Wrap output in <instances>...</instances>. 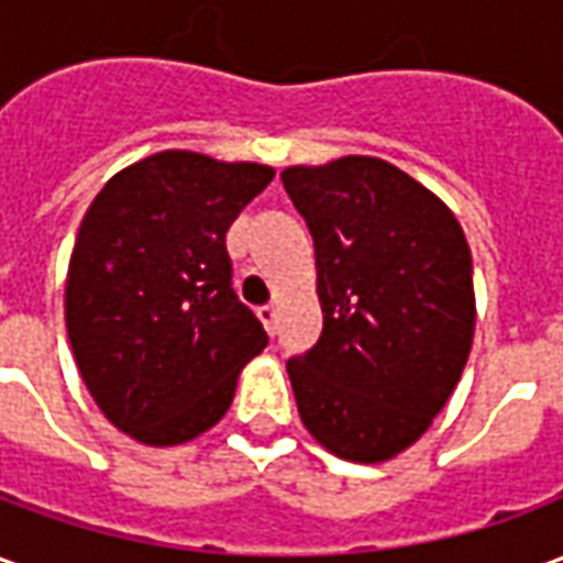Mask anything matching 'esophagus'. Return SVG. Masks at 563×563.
<instances>
[{"label": "esophagus", "instance_id": "obj_1", "mask_svg": "<svg viewBox=\"0 0 563 563\" xmlns=\"http://www.w3.org/2000/svg\"><path fill=\"white\" fill-rule=\"evenodd\" d=\"M258 319H262V325H265L268 334H277V307L274 305L258 307Z\"/></svg>", "mask_w": 563, "mask_h": 563}]
</instances>
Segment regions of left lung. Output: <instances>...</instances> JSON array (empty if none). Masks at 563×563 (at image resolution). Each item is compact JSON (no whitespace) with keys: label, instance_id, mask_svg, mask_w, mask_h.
Wrapping results in <instances>:
<instances>
[{"label":"left lung","instance_id":"left-lung-1","mask_svg":"<svg viewBox=\"0 0 563 563\" xmlns=\"http://www.w3.org/2000/svg\"><path fill=\"white\" fill-rule=\"evenodd\" d=\"M280 180L313 234L322 305L319 341L286 362L301 422L338 459H395L471 355L467 238L431 189L374 156L295 165Z\"/></svg>","mask_w":563,"mask_h":563}]
</instances>
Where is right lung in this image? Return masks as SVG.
Returning <instances> with one entry per match:
<instances>
[{
	"label": "right lung",
	"instance_id": "obj_1",
	"mask_svg": "<svg viewBox=\"0 0 563 563\" xmlns=\"http://www.w3.org/2000/svg\"><path fill=\"white\" fill-rule=\"evenodd\" d=\"M274 180L256 162L165 150L114 174L80 222L66 329L92 401L123 434L177 446L220 422L268 346L234 295L225 232Z\"/></svg>",
	"mask_w": 563,
	"mask_h": 563
}]
</instances>
